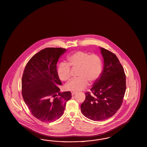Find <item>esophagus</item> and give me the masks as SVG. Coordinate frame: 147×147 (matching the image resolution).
Here are the masks:
<instances>
[{"label": "esophagus", "instance_id": "34e87169", "mask_svg": "<svg viewBox=\"0 0 147 147\" xmlns=\"http://www.w3.org/2000/svg\"><path fill=\"white\" fill-rule=\"evenodd\" d=\"M76 93H77V92H71V95H72V96H74V94H76Z\"/></svg>", "mask_w": 147, "mask_h": 147}]
</instances>
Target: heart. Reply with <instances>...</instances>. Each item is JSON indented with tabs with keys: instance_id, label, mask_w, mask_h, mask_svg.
<instances>
[{
	"instance_id": "obj_1",
	"label": "heart",
	"mask_w": 147,
	"mask_h": 147,
	"mask_svg": "<svg viewBox=\"0 0 147 147\" xmlns=\"http://www.w3.org/2000/svg\"><path fill=\"white\" fill-rule=\"evenodd\" d=\"M68 63H61L57 68V74L62 81H67L71 76V66L78 68V78L72 79L68 82L65 88L71 91H81L89 84L96 82L103 70V62L99 55L78 51L67 57Z\"/></svg>"
}]
</instances>
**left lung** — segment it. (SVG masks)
Listing matches in <instances>:
<instances>
[{
  "mask_svg": "<svg viewBox=\"0 0 147 147\" xmlns=\"http://www.w3.org/2000/svg\"><path fill=\"white\" fill-rule=\"evenodd\" d=\"M104 66L99 79L94 83L91 91L81 105V111L94 121H102L113 116L122 105L126 91V76L117 56L100 47Z\"/></svg>",
  "mask_w": 147,
  "mask_h": 147,
  "instance_id": "left-lung-1",
  "label": "left lung"
}]
</instances>
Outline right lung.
Wrapping results in <instances>:
<instances>
[{
    "mask_svg": "<svg viewBox=\"0 0 147 147\" xmlns=\"http://www.w3.org/2000/svg\"><path fill=\"white\" fill-rule=\"evenodd\" d=\"M65 49L45 48L34 55L26 65L22 78V94L32 114L44 122L59 119L65 111L71 92L60 93L61 85L56 65Z\"/></svg>",
    "mask_w": 147,
    "mask_h": 147,
    "instance_id": "right-lung-1",
    "label": "right lung"
}]
</instances>
